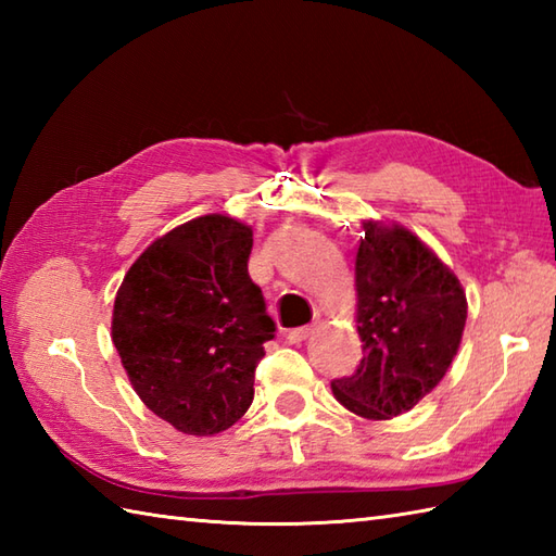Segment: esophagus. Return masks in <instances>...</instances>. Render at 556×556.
<instances>
[{"instance_id": "obj_1", "label": "esophagus", "mask_w": 556, "mask_h": 556, "mask_svg": "<svg viewBox=\"0 0 556 556\" xmlns=\"http://www.w3.org/2000/svg\"><path fill=\"white\" fill-rule=\"evenodd\" d=\"M313 332H315V329L311 325L308 327H296V329H291L287 339H289V344H301V341L308 339Z\"/></svg>"}]
</instances>
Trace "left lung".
<instances>
[{
    "label": "left lung",
    "instance_id": "obj_1",
    "mask_svg": "<svg viewBox=\"0 0 556 556\" xmlns=\"http://www.w3.org/2000/svg\"><path fill=\"white\" fill-rule=\"evenodd\" d=\"M356 253L363 358L332 382L341 406L368 420L410 410L442 382L464 337L466 291L432 248L401 224L365 219Z\"/></svg>",
    "mask_w": 556,
    "mask_h": 556
}]
</instances>
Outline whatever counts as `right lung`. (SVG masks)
I'll return each mask as SVG.
<instances>
[{"label":"right lung","instance_id":"right-lung-1","mask_svg":"<svg viewBox=\"0 0 556 556\" xmlns=\"http://www.w3.org/2000/svg\"><path fill=\"white\" fill-rule=\"evenodd\" d=\"M253 229L203 215L152 241L128 267L112 341L140 401L184 434L224 432L253 404L275 323L248 277Z\"/></svg>","mask_w":556,"mask_h":556}]
</instances>
